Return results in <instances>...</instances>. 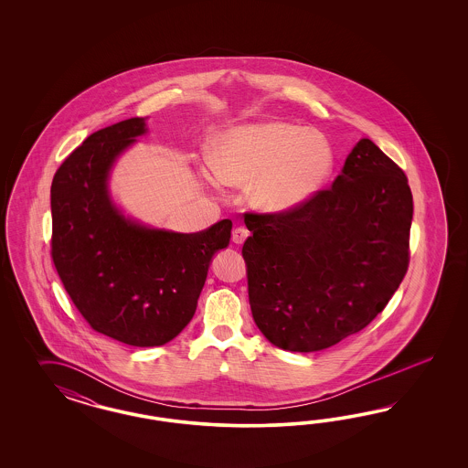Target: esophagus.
Here are the masks:
<instances>
[{
	"label": "esophagus",
	"mask_w": 468,
	"mask_h": 468,
	"mask_svg": "<svg viewBox=\"0 0 468 468\" xmlns=\"http://www.w3.org/2000/svg\"><path fill=\"white\" fill-rule=\"evenodd\" d=\"M249 235H250V233H249L247 228H235L233 233H231V240L235 241V243H243V241L247 240Z\"/></svg>",
	"instance_id": "esophagus-1"
}]
</instances>
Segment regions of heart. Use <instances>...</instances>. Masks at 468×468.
<instances>
[{
  "instance_id": "obj_1",
  "label": "heart",
  "mask_w": 468,
  "mask_h": 468,
  "mask_svg": "<svg viewBox=\"0 0 468 468\" xmlns=\"http://www.w3.org/2000/svg\"><path fill=\"white\" fill-rule=\"evenodd\" d=\"M211 165L223 184L249 186V202L257 211L283 214L326 186L336 151L319 130L266 120L219 132Z\"/></svg>"
}]
</instances>
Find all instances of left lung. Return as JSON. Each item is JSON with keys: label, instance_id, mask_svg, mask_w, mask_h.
Returning a JSON list of instances; mask_svg holds the SVG:
<instances>
[{"label": "left lung", "instance_id": "left-lung-1", "mask_svg": "<svg viewBox=\"0 0 468 468\" xmlns=\"http://www.w3.org/2000/svg\"><path fill=\"white\" fill-rule=\"evenodd\" d=\"M405 173L360 139L331 188L283 214H245L241 249L255 324L288 352H319L383 312L409 270Z\"/></svg>", "mask_w": 468, "mask_h": 468}]
</instances>
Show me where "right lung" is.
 <instances>
[{
    "instance_id": "1",
    "label": "right lung",
    "mask_w": 468,
    "mask_h": 468,
    "mask_svg": "<svg viewBox=\"0 0 468 468\" xmlns=\"http://www.w3.org/2000/svg\"><path fill=\"white\" fill-rule=\"evenodd\" d=\"M147 132L130 118L89 135L51 185V257L75 307L98 333L132 346H161L197 309L213 255L231 221L197 233L142 225L122 213L108 178L116 159Z\"/></svg>"
}]
</instances>
